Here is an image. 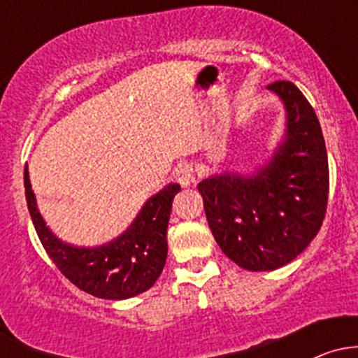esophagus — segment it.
Here are the masks:
<instances>
[{"mask_svg": "<svg viewBox=\"0 0 358 358\" xmlns=\"http://www.w3.org/2000/svg\"><path fill=\"white\" fill-rule=\"evenodd\" d=\"M176 182L182 187H190L196 182V171H194L192 164H182L175 169Z\"/></svg>", "mask_w": 358, "mask_h": 358, "instance_id": "34e87169", "label": "esophagus"}]
</instances>
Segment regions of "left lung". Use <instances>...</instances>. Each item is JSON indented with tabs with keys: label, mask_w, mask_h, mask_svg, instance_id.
Masks as SVG:
<instances>
[{
	"label": "left lung",
	"mask_w": 358,
	"mask_h": 358,
	"mask_svg": "<svg viewBox=\"0 0 358 358\" xmlns=\"http://www.w3.org/2000/svg\"><path fill=\"white\" fill-rule=\"evenodd\" d=\"M286 112L284 136L251 173L223 171L197 185L220 249L241 268L275 270L303 252L320 230L329 164L320 122L289 81L266 86Z\"/></svg>",
	"instance_id": "1"
}]
</instances>
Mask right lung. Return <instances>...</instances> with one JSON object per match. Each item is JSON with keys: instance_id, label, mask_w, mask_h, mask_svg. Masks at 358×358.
Returning a JSON list of instances; mask_svg holds the SVG:
<instances>
[{"instance_id": "obj_1", "label": "right lung", "mask_w": 358, "mask_h": 358, "mask_svg": "<svg viewBox=\"0 0 358 358\" xmlns=\"http://www.w3.org/2000/svg\"><path fill=\"white\" fill-rule=\"evenodd\" d=\"M29 215L43 248L57 268L79 289L103 299H128L156 284L168 256V230L178 183H169L143 202L131 225L100 246L64 243L46 225L32 192L29 169L24 171Z\"/></svg>"}]
</instances>
